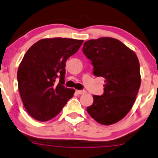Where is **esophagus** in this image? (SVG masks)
I'll return each instance as SVG.
<instances>
[{"instance_id": "obj_1", "label": "esophagus", "mask_w": 158, "mask_h": 158, "mask_svg": "<svg viewBox=\"0 0 158 158\" xmlns=\"http://www.w3.org/2000/svg\"><path fill=\"white\" fill-rule=\"evenodd\" d=\"M76 93L79 95H82L86 93V91H85V90H76Z\"/></svg>"}]
</instances>
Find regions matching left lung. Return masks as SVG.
<instances>
[{"label":"left lung","instance_id":"left-lung-1","mask_svg":"<svg viewBox=\"0 0 158 158\" xmlns=\"http://www.w3.org/2000/svg\"><path fill=\"white\" fill-rule=\"evenodd\" d=\"M82 51L91 60L93 75L105 78L104 93L93 96L87 112L100 124L117 123L131 110L140 89L138 58L120 41L110 37L87 41Z\"/></svg>","mask_w":158,"mask_h":158}]
</instances>
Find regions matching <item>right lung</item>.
I'll return each instance as SVG.
<instances>
[{
	"label": "right lung",
	"mask_w": 158,
	"mask_h": 158,
	"mask_svg": "<svg viewBox=\"0 0 158 158\" xmlns=\"http://www.w3.org/2000/svg\"><path fill=\"white\" fill-rule=\"evenodd\" d=\"M83 40L52 38L30 47L18 69L20 96L28 114L38 121L57 116L75 93L65 83V62Z\"/></svg>",
	"instance_id": "add662e5"
}]
</instances>
